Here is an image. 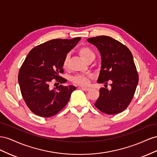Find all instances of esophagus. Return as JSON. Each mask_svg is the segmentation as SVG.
<instances>
[{
	"instance_id": "esophagus-1",
	"label": "esophagus",
	"mask_w": 157,
	"mask_h": 157,
	"mask_svg": "<svg viewBox=\"0 0 157 157\" xmlns=\"http://www.w3.org/2000/svg\"><path fill=\"white\" fill-rule=\"evenodd\" d=\"M79 89H81L82 91H87L89 90V87H82V86H79L78 87Z\"/></svg>"
}]
</instances>
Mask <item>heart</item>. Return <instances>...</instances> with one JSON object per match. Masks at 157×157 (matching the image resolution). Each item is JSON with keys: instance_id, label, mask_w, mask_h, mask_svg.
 <instances>
[{"instance_id": "obj_1", "label": "heart", "mask_w": 157, "mask_h": 157, "mask_svg": "<svg viewBox=\"0 0 157 157\" xmlns=\"http://www.w3.org/2000/svg\"><path fill=\"white\" fill-rule=\"evenodd\" d=\"M78 54L81 56L82 59L85 61H87L88 60L91 59H94L95 58V54L91 49L86 46L81 47L78 49ZM68 56H66L62 62V67L64 68H66L68 66ZM89 75H76L71 78V81L74 83L81 85V86H86L88 84L89 82Z\"/></svg>"}]
</instances>
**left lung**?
Returning <instances> with one entry per match:
<instances>
[{
	"instance_id": "obj_1",
	"label": "left lung",
	"mask_w": 157,
	"mask_h": 157,
	"mask_svg": "<svg viewBox=\"0 0 157 157\" xmlns=\"http://www.w3.org/2000/svg\"><path fill=\"white\" fill-rule=\"evenodd\" d=\"M101 55L98 83L112 82L110 89L101 88L95 106L106 114L122 113L130 103L136 92L139 75L131 51L117 40L109 36L89 38Z\"/></svg>"
}]
</instances>
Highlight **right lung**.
Masks as SVG:
<instances>
[{
	"instance_id": "1",
	"label": "right lung",
	"mask_w": 157,
	"mask_h": 157,
	"mask_svg": "<svg viewBox=\"0 0 157 157\" xmlns=\"http://www.w3.org/2000/svg\"><path fill=\"white\" fill-rule=\"evenodd\" d=\"M81 37L72 39H56L31 49L22 64L18 74V82L22 97L33 113L43 118L51 117L64 109L75 87L62 85L51 89L54 79L64 83L62 78V62L67 53Z\"/></svg>"
}]
</instances>
